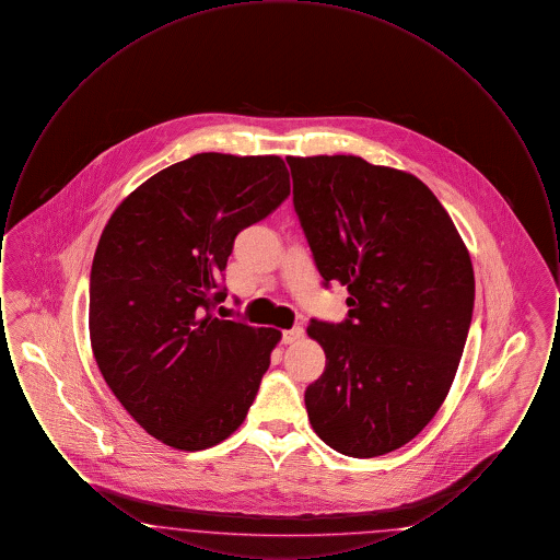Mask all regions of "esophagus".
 <instances>
[{"label":"esophagus","instance_id":"obj_1","mask_svg":"<svg viewBox=\"0 0 560 560\" xmlns=\"http://www.w3.org/2000/svg\"><path fill=\"white\" fill-rule=\"evenodd\" d=\"M302 336H304V329L295 325L292 329H285V331H283V338H281V340H283V345H293V342H298Z\"/></svg>","mask_w":560,"mask_h":560}]
</instances>
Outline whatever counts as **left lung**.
Returning a JSON list of instances; mask_svg holds the SVG:
<instances>
[{"label":"left lung","mask_w":560,"mask_h":560,"mask_svg":"<svg viewBox=\"0 0 560 560\" xmlns=\"http://www.w3.org/2000/svg\"><path fill=\"white\" fill-rule=\"evenodd\" d=\"M293 210L342 323L311 320L325 372L304 393L313 430L350 457L418 436L452 388L475 306V272L450 213L416 176L354 155L288 158Z\"/></svg>","instance_id":"8db88e82"}]
</instances>
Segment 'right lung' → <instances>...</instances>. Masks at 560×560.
Segmentation results:
<instances>
[{"label": "right lung", "mask_w": 560, "mask_h": 560, "mask_svg": "<svg viewBox=\"0 0 560 560\" xmlns=\"http://www.w3.org/2000/svg\"><path fill=\"white\" fill-rule=\"evenodd\" d=\"M290 195L281 158L199 153L113 212L90 272V342L108 388L161 443L199 452L243 424L272 327L218 319L235 237Z\"/></svg>", "instance_id": "right-lung-1"}]
</instances>
